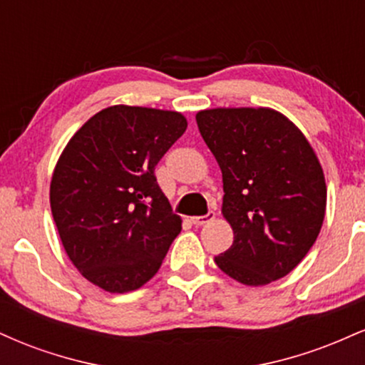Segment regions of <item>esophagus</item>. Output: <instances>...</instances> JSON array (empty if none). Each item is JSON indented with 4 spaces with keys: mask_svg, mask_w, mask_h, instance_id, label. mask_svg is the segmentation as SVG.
I'll list each match as a JSON object with an SVG mask.
<instances>
[{
    "mask_svg": "<svg viewBox=\"0 0 365 365\" xmlns=\"http://www.w3.org/2000/svg\"><path fill=\"white\" fill-rule=\"evenodd\" d=\"M216 217V215H215V211H209L207 215H204V216H194L192 217V223L194 225H206V223H209V221H212Z\"/></svg>",
    "mask_w": 365,
    "mask_h": 365,
    "instance_id": "esophagus-1",
    "label": "esophagus"
}]
</instances>
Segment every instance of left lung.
I'll list each match as a JSON object with an SVG mask.
<instances>
[{
  "label": "left lung",
  "instance_id": "1",
  "mask_svg": "<svg viewBox=\"0 0 365 365\" xmlns=\"http://www.w3.org/2000/svg\"><path fill=\"white\" fill-rule=\"evenodd\" d=\"M195 120L223 173V216L235 235L215 262L250 287L283 278L324 220V175L311 144L269 108H217Z\"/></svg>",
  "mask_w": 365,
  "mask_h": 365
}]
</instances>
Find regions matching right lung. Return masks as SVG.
Masks as SVG:
<instances>
[{"instance_id": "obj_1", "label": "right lung", "mask_w": 365, "mask_h": 365, "mask_svg": "<svg viewBox=\"0 0 365 365\" xmlns=\"http://www.w3.org/2000/svg\"><path fill=\"white\" fill-rule=\"evenodd\" d=\"M185 128L177 111L120 104L87 120L58 159L53 220L70 261L103 290L148 283L182 230L154 170Z\"/></svg>"}]
</instances>
